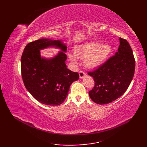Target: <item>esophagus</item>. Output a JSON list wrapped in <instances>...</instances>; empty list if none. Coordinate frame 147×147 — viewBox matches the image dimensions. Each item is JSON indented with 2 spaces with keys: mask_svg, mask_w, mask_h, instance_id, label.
I'll list each match as a JSON object with an SVG mask.
<instances>
[{
  "mask_svg": "<svg viewBox=\"0 0 147 147\" xmlns=\"http://www.w3.org/2000/svg\"><path fill=\"white\" fill-rule=\"evenodd\" d=\"M79 75H80V78L81 79L82 78H83L85 76V75H86V74L84 73L83 71H80V72H79Z\"/></svg>",
  "mask_w": 147,
  "mask_h": 147,
  "instance_id": "34e87169",
  "label": "esophagus"
}]
</instances>
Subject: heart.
I'll list each match as a JSON object with an SVG mask.
<instances>
[{
	"instance_id": "1",
	"label": "heart",
	"mask_w": 147,
	"mask_h": 147,
	"mask_svg": "<svg viewBox=\"0 0 147 147\" xmlns=\"http://www.w3.org/2000/svg\"><path fill=\"white\" fill-rule=\"evenodd\" d=\"M112 52V47L109 44H101L97 42H90L82 45H77L74 49V54L77 57L85 59V64L87 67L93 68L102 63ZM72 63L77 64L76 56L69 55Z\"/></svg>"
}]
</instances>
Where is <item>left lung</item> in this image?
Returning a JSON list of instances; mask_svg holds the SVG:
<instances>
[{
	"mask_svg": "<svg viewBox=\"0 0 147 147\" xmlns=\"http://www.w3.org/2000/svg\"><path fill=\"white\" fill-rule=\"evenodd\" d=\"M118 51L88 75L93 78L95 86L89 92L96 104L104 105L114 101L128 88L135 73V60L132 49L123 38H119Z\"/></svg>",
	"mask_w": 147,
	"mask_h": 147,
	"instance_id": "left-lung-1",
	"label": "left lung"
}]
</instances>
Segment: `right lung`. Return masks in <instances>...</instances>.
Here are the masks:
<instances>
[{"mask_svg": "<svg viewBox=\"0 0 147 147\" xmlns=\"http://www.w3.org/2000/svg\"><path fill=\"white\" fill-rule=\"evenodd\" d=\"M50 46L61 51L55 57H41L40 49ZM67 46L61 40L42 38L29 43L21 56V70L24 85L36 100L48 105L61 104L66 98L72 83L79 74L68 69L65 63Z\"/></svg>", "mask_w": 147, "mask_h": 147, "instance_id": "add662e5", "label": "right lung"}]
</instances>
